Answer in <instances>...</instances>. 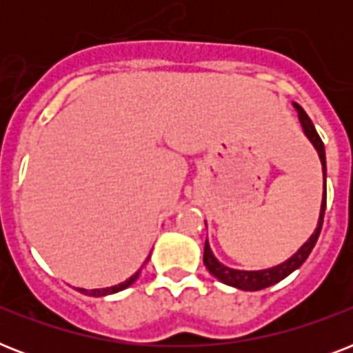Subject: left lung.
Instances as JSON below:
<instances>
[{"mask_svg": "<svg viewBox=\"0 0 353 353\" xmlns=\"http://www.w3.org/2000/svg\"><path fill=\"white\" fill-rule=\"evenodd\" d=\"M296 113H299V121L302 124V130L306 133V137L312 141V144L317 150L319 157H321V165H323V174H324V194H323V203H321V214H319L317 229L310 238L306 240V243L299 249V251L293 254L291 258H288L285 262L274 265V268L269 269H260V271H241V269H232L227 268L223 263L214 256V252L210 251L209 240H205V251H203V263L205 268L209 269V273L212 276L223 282L227 285H232L236 290L243 291H258L263 290V288H269V285L276 284L280 280H284L285 276H290L295 269H299L302 263L306 262V258L310 256V252L317 243V238L321 234V229H323V220H324V210H326V154H324V144L319 137L317 130L313 126L312 119L307 117L306 112L302 110L296 102H293Z\"/></svg>", "mask_w": 353, "mask_h": 353, "instance_id": "obj_1", "label": "left lung"}]
</instances>
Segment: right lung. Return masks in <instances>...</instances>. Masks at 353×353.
<instances>
[{
    "label": "right lung",
    "instance_id": "obj_1",
    "mask_svg": "<svg viewBox=\"0 0 353 353\" xmlns=\"http://www.w3.org/2000/svg\"><path fill=\"white\" fill-rule=\"evenodd\" d=\"M148 258H150V256H148ZM148 258H146V262H148ZM146 262H144V263H146ZM139 274H141V269H139V271H137V273H135V274H132V276H130V279H128L126 282H122V284L112 285V288H102V290H91V291L82 290V288H79V291H80V293H84V295H90V296H106V295H112V293H119V291L126 290L128 285H132L133 282H135V280L139 279Z\"/></svg>",
    "mask_w": 353,
    "mask_h": 353
}]
</instances>
